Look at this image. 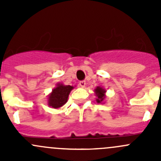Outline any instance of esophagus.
<instances>
[{
	"mask_svg": "<svg viewBox=\"0 0 161 161\" xmlns=\"http://www.w3.org/2000/svg\"><path fill=\"white\" fill-rule=\"evenodd\" d=\"M79 86H80L81 87H82V88H83V87H85V86H86L85 81H80V82H79Z\"/></svg>",
	"mask_w": 161,
	"mask_h": 161,
	"instance_id": "34e87169",
	"label": "esophagus"
}]
</instances>
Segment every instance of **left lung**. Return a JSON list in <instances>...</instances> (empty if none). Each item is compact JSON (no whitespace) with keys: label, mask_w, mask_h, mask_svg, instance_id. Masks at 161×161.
Masks as SVG:
<instances>
[{"label":"left lung","mask_w":161,"mask_h":161,"mask_svg":"<svg viewBox=\"0 0 161 161\" xmlns=\"http://www.w3.org/2000/svg\"><path fill=\"white\" fill-rule=\"evenodd\" d=\"M94 92H95L96 97H97L96 100H97V103H103L105 99H106V96H105L106 90L102 88V87L97 86L94 90Z\"/></svg>","instance_id":"1"}]
</instances>
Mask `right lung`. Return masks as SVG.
I'll return each instance as SVG.
<instances>
[{
	"label": "right lung",
	"instance_id": "add662e5",
	"mask_svg": "<svg viewBox=\"0 0 161 161\" xmlns=\"http://www.w3.org/2000/svg\"><path fill=\"white\" fill-rule=\"evenodd\" d=\"M73 88L74 87L69 85L57 84V86L52 90V92L48 97V105L53 108H60L64 106L67 103L69 93Z\"/></svg>",
	"mask_w": 161,
	"mask_h": 161
}]
</instances>
